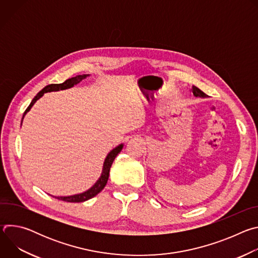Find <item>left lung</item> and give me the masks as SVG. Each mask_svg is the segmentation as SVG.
<instances>
[{
  "label": "left lung",
  "mask_w": 258,
  "mask_h": 258,
  "mask_svg": "<svg viewBox=\"0 0 258 258\" xmlns=\"http://www.w3.org/2000/svg\"><path fill=\"white\" fill-rule=\"evenodd\" d=\"M191 92L193 93V95H194L195 97H199V98H207V97H208L205 93H203L200 89H198V88L195 87V86H192Z\"/></svg>",
  "instance_id": "8db88e82"
}]
</instances>
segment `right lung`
Returning <instances> with one entry per match:
<instances>
[{
    "label": "right lung",
    "instance_id": "obj_1",
    "mask_svg": "<svg viewBox=\"0 0 258 258\" xmlns=\"http://www.w3.org/2000/svg\"><path fill=\"white\" fill-rule=\"evenodd\" d=\"M88 77H90V75H82V76H78L76 78H71V79H68L66 80L64 83L62 84H52V85H49L47 87H45L41 92L38 93V95H36L33 100L31 101V103L29 104V106L27 107V109L25 110V112L23 113V116H22V120L25 116V114L29 111V110L31 109V107L33 106V104L38 101L40 98H42L44 96L45 93H48V92H57V91H62V90H67V89H70L72 87H75L76 85L80 84L83 80L87 79ZM21 124H22V121H21ZM123 148V144H120L118 145L117 147H115L114 149H112L111 151H110L105 160H104V163H103V168H102V172H101V175L100 177L98 178V180L94 183V185L87 191L83 192V193H80V194H76V195H71V196H53L54 198L58 199V200H62V201H65V202H85L93 197H95L96 195H98L103 189L104 187L106 186L107 183V180H108V177H109V171H110V167H111L115 157L118 155V153L122 150ZM52 196V195H51Z\"/></svg>",
    "mask_w": 258,
    "mask_h": 258
}]
</instances>
